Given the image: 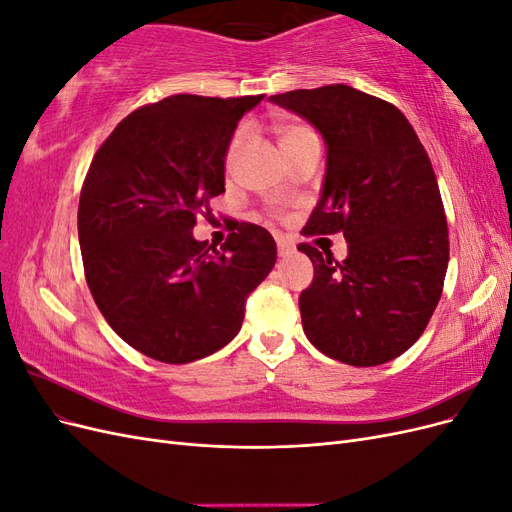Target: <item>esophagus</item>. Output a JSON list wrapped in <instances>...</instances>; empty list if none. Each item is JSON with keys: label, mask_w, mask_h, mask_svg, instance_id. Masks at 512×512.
Here are the masks:
<instances>
[{"label": "esophagus", "mask_w": 512, "mask_h": 512, "mask_svg": "<svg viewBox=\"0 0 512 512\" xmlns=\"http://www.w3.org/2000/svg\"><path fill=\"white\" fill-rule=\"evenodd\" d=\"M294 252H297V247H294L290 241L277 239V254H280L282 258H288V256H292Z\"/></svg>", "instance_id": "esophagus-1"}]
</instances>
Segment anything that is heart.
I'll return each mask as SVG.
<instances>
[{"instance_id": "1", "label": "heart", "mask_w": 512, "mask_h": 512, "mask_svg": "<svg viewBox=\"0 0 512 512\" xmlns=\"http://www.w3.org/2000/svg\"><path fill=\"white\" fill-rule=\"evenodd\" d=\"M275 136H277V143H280L282 151L286 153V151H290V149H294V147H299L301 143H305L307 138H314L316 134H314V130H312V128L303 126V123L284 121V123H280V126L275 128ZM239 143H241V136H237L235 141H232L230 156H232V153L237 151Z\"/></svg>"}]
</instances>
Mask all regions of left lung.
I'll return each instance as SVG.
<instances>
[{
    "label": "left lung",
    "mask_w": 512,
    "mask_h": 512,
    "mask_svg": "<svg viewBox=\"0 0 512 512\" xmlns=\"http://www.w3.org/2000/svg\"><path fill=\"white\" fill-rule=\"evenodd\" d=\"M269 102L312 123L327 147L305 232L342 230L348 243L342 262L299 245L314 262V282L299 297L303 331L335 361L389 363L425 331L448 267V228L427 151L399 108L348 85Z\"/></svg>",
    "instance_id": "obj_1"
}]
</instances>
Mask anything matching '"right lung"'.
I'll return each mask as SVG.
<instances>
[{
  "instance_id": "right-lung-1",
  "label": "right lung",
  "mask_w": 512,
  "mask_h": 512,
  "mask_svg": "<svg viewBox=\"0 0 512 512\" xmlns=\"http://www.w3.org/2000/svg\"><path fill=\"white\" fill-rule=\"evenodd\" d=\"M265 96H170L123 119L83 183L79 243L87 286L111 329L162 363L230 344L245 299L271 273V232L235 224L222 250L196 241V215L224 192L239 119Z\"/></svg>"
}]
</instances>
